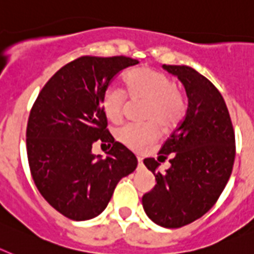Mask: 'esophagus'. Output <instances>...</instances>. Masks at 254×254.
I'll return each mask as SVG.
<instances>
[{"mask_svg": "<svg viewBox=\"0 0 254 254\" xmlns=\"http://www.w3.org/2000/svg\"><path fill=\"white\" fill-rule=\"evenodd\" d=\"M136 158H138V164H139V166H142V165H143L142 156H136Z\"/></svg>", "mask_w": 254, "mask_h": 254, "instance_id": "obj_1", "label": "esophagus"}]
</instances>
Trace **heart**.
<instances>
[{"instance_id": "obj_1", "label": "heart", "mask_w": 254, "mask_h": 254, "mask_svg": "<svg viewBox=\"0 0 254 254\" xmlns=\"http://www.w3.org/2000/svg\"><path fill=\"white\" fill-rule=\"evenodd\" d=\"M127 94L131 100L145 101L142 124H127L116 130V139L127 148L140 151L151 144L162 130L174 129L187 114V101L176 89L175 83L164 72L149 67H139L124 76ZM125 93L120 88L110 85L101 97V107L106 118L112 123L123 119Z\"/></svg>"}]
</instances>
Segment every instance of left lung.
Returning <instances> with one entry per match:
<instances>
[{"label": "left lung", "mask_w": 254, "mask_h": 254, "mask_svg": "<svg viewBox=\"0 0 254 254\" xmlns=\"http://www.w3.org/2000/svg\"><path fill=\"white\" fill-rule=\"evenodd\" d=\"M178 76L188 97L185 118L161 147L160 162H143L156 176V185L142 198L143 208L154 224L175 229L202 217L217 202L233 171L235 134L228 107L217 88L185 65H164Z\"/></svg>", "instance_id": "1"}]
</instances>
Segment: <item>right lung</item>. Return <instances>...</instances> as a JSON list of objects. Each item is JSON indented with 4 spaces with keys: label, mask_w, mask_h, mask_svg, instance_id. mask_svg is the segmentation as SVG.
Masks as SVG:
<instances>
[{
    "label": "right lung",
    "mask_w": 254,
    "mask_h": 254,
    "mask_svg": "<svg viewBox=\"0 0 254 254\" xmlns=\"http://www.w3.org/2000/svg\"><path fill=\"white\" fill-rule=\"evenodd\" d=\"M139 63L125 56H81L63 66L39 92L26 127V153L39 193L75 221L100 215L118 183L136 169L135 154L115 142L101 97L112 79ZM97 140L112 149L91 153Z\"/></svg>",
    "instance_id": "1"
}]
</instances>
